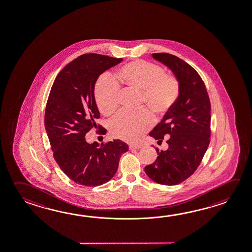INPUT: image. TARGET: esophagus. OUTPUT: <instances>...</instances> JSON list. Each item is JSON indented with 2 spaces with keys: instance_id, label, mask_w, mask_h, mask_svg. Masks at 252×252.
<instances>
[{
  "instance_id": "34e87169",
  "label": "esophagus",
  "mask_w": 252,
  "mask_h": 252,
  "mask_svg": "<svg viewBox=\"0 0 252 252\" xmlns=\"http://www.w3.org/2000/svg\"><path fill=\"white\" fill-rule=\"evenodd\" d=\"M140 148H142V145H139V144H130L129 145V149L130 150H138V149H140Z\"/></svg>"
}]
</instances>
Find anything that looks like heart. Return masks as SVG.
<instances>
[{"label": "heart", "instance_id": "1", "mask_svg": "<svg viewBox=\"0 0 252 252\" xmlns=\"http://www.w3.org/2000/svg\"><path fill=\"white\" fill-rule=\"evenodd\" d=\"M119 84L140 92L139 106H144L155 117L166 114L180 95V82L167 75L161 66L145 61H134L124 65L117 74ZM119 84L112 76L102 75L96 82L95 101L102 114H113L119 104ZM152 126V117L146 109L120 111L109 122V131L115 138L129 143L137 142Z\"/></svg>", "mask_w": 252, "mask_h": 252}]
</instances>
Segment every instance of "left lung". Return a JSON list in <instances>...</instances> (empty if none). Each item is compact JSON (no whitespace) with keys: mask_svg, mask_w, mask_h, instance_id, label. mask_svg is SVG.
Returning <instances> with one entry per match:
<instances>
[{"mask_svg":"<svg viewBox=\"0 0 252 252\" xmlns=\"http://www.w3.org/2000/svg\"><path fill=\"white\" fill-rule=\"evenodd\" d=\"M152 57L171 69L180 82V95L160 123L149 133L162 142L168 135V149L158 152L157 159L145 173L159 185L176 186L198 168L210 142V100L204 82L192 66L169 53Z\"/></svg>","mask_w":252,"mask_h":252,"instance_id":"left-lung-1","label":"left lung"}]
</instances>
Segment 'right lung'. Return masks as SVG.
I'll list each match as a JSON object with an SVG mask.
<instances>
[{"instance_id":"1","label":"right lung","mask_w":252,"mask_h":252,"mask_svg":"<svg viewBox=\"0 0 252 252\" xmlns=\"http://www.w3.org/2000/svg\"><path fill=\"white\" fill-rule=\"evenodd\" d=\"M123 61L97 53L76 58L58 74L48 97L44 126L53 158L68 178L78 185L101 186L119 167L128 145L120 140L88 143L86 134L94 128L106 129L95 122L100 112L94 98V85L100 74Z\"/></svg>"}]
</instances>
